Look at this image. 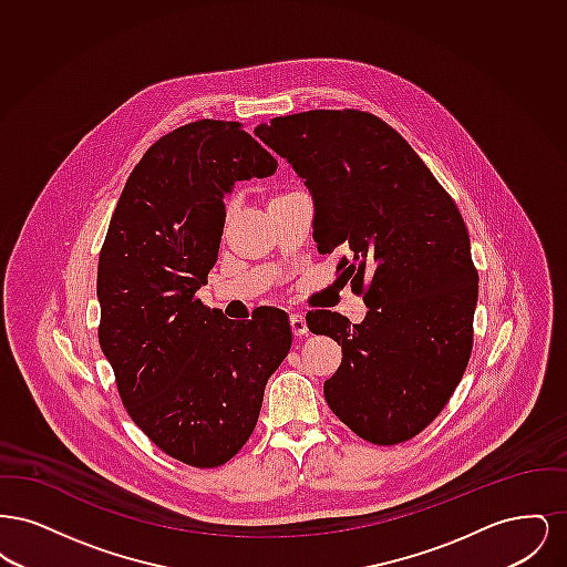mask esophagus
Masks as SVG:
<instances>
[{
  "instance_id": "obj_1",
  "label": "esophagus",
  "mask_w": 567,
  "mask_h": 567,
  "mask_svg": "<svg viewBox=\"0 0 567 567\" xmlns=\"http://www.w3.org/2000/svg\"><path fill=\"white\" fill-rule=\"evenodd\" d=\"M289 324H291L293 336H306V333H308V324H306V319H303L301 312H293V315L289 317Z\"/></svg>"
}]
</instances>
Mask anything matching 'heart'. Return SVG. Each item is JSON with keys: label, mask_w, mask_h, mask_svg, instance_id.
I'll use <instances>...</instances> for the list:
<instances>
[{"label": "heart", "mask_w": 567, "mask_h": 567, "mask_svg": "<svg viewBox=\"0 0 567 567\" xmlns=\"http://www.w3.org/2000/svg\"><path fill=\"white\" fill-rule=\"evenodd\" d=\"M289 195H293V190H276V193L271 195L268 206L276 204V202H280V199H285V197H289Z\"/></svg>", "instance_id": "1"}]
</instances>
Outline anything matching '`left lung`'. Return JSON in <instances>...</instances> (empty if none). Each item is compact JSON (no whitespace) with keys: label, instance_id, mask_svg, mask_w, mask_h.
<instances>
[{"label":"left lung","instance_id":"8db88e82","mask_svg":"<svg viewBox=\"0 0 567 567\" xmlns=\"http://www.w3.org/2000/svg\"><path fill=\"white\" fill-rule=\"evenodd\" d=\"M312 190L321 255L363 296L361 324L331 310L306 323L342 344L324 380L331 412L359 437L393 446L449 404L474 344L478 271L453 197L377 114L308 110L255 130Z\"/></svg>","mask_w":567,"mask_h":567}]
</instances>
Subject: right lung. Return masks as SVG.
I'll return each instance as SVG.
<instances>
[{"mask_svg":"<svg viewBox=\"0 0 567 567\" xmlns=\"http://www.w3.org/2000/svg\"><path fill=\"white\" fill-rule=\"evenodd\" d=\"M276 165L236 121L162 135L130 174L100 250L97 336L121 402L165 455L190 467L240 453L291 349L282 310L234 323L195 296L216 264L223 195Z\"/></svg>","mask_w":567,"mask_h":567,"instance_id":"add662e5","label":"right lung"}]
</instances>
